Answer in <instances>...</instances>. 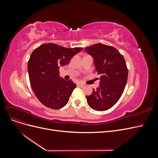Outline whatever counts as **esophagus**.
<instances>
[{
  "label": "esophagus",
  "mask_w": 158,
  "mask_h": 158,
  "mask_svg": "<svg viewBox=\"0 0 158 158\" xmlns=\"http://www.w3.org/2000/svg\"><path fill=\"white\" fill-rule=\"evenodd\" d=\"M77 85H80V86H81V87H83V86H84V84H82V83H81V82H78V83L77 84Z\"/></svg>",
  "instance_id": "34e87169"
}]
</instances>
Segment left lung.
<instances>
[{"label":"left lung","instance_id":"1","mask_svg":"<svg viewBox=\"0 0 158 158\" xmlns=\"http://www.w3.org/2000/svg\"><path fill=\"white\" fill-rule=\"evenodd\" d=\"M85 51L93 58L100 80L96 89H93L92 94L85 96L87 103L95 111H106L118 101L125 88L128 78L126 62L112 46L97 44L85 47Z\"/></svg>","mask_w":158,"mask_h":158}]
</instances>
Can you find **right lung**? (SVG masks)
I'll return each mask as SVG.
<instances>
[{
    "label": "right lung",
    "instance_id": "right-lung-1",
    "mask_svg": "<svg viewBox=\"0 0 158 158\" xmlns=\"http://www.w3.org/2000/svg\"><path fill=\"white\" fill-rule=\"evenodd\" d=\"M82 47L65 48L54 44L40 45L32 52L27 63L31 87L45 106L59 109L68 103L76 85L59 76V68L69 63Z\"/></svg>",
    "mask_w": 158,
    "mask_h": 158
}]
</instances>
